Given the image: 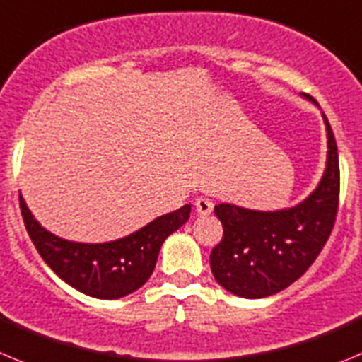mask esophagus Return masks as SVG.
Listing matches in <instances>:
<instances>
[{
	"mask_svg": "<svg viewBox=\"0 0 362 362\" xmlns=\"http://www.w3.org/2000/svg\"><path fill=\"white\" fill-rule=\"evenodd\" d=\"M214 210V202L209 198H198L196 199V212L198 216H209Z\"/></svg>",
	"mask_w": 362,
	"mask_h": 362,
	"instance_id": "esophagus-1",
	"label": "esophagus"
}]
</instances>
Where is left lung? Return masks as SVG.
<instances>
[{"instance_id": "1", "label": "left lung", "mask_w": 362, "mask_h": 362, "mask_svg": "<svg viewBox=\"0 0 362 362\" xmlns=\"http://www.w3.org/2000/svg\"><path fill=\"white\" fill-rule=\"evenodd\" d=\"M324 122L327 168L318 187L303 203L276 212L230 203L214 209L224 231L223 240L210 252V269L228 292L245 299L274 296L297 281L320 255L339 203L338 146L325 115Z\"/></svg>"}]
</instances>
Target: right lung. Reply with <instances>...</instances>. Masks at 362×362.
<instances>
[{"label": "right lung", "instance_id": "add662e5", "mask_svg": "<svg viewBox=\"0 0 362 362\" xmlns=\"http://www.w3.org/2000/svg\"><path fill=\"white\" fill-rule=\"evenodd\" d=\"M19 205L24 226L42 259L72 288L95 299H120L141 288L156 269L163 242L191 214V205H184L129 237L104 244H81L63 240L42 228L23 196Z\"/></svg>", "mask_w": 362, "mask_h": 362}]
</instances>
